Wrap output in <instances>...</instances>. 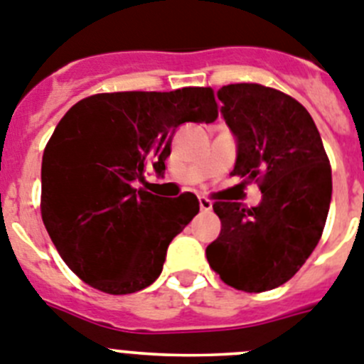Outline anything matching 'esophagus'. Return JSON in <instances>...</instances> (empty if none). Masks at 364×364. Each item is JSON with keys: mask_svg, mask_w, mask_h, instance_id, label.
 <instances>
[{"mask_svg": "<svg viewBox=\"0 0 364 364\" xmlns=\"http://www.w3.org/2000/svg\"><path fill=\"white\" fill-rule=\"evenodd\" d=\"M199 208H201V212H210V210H212V203H210V199L199 198Z\"/></svg>", "mask_w": 364, "mask_h": 364, "instance_id": "1", "label": "esophagus"}]
</instances>
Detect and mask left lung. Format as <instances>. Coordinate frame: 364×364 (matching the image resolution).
<instances>
[{
  "mask_svg": "<svg viewBox=\"0 0 364 364\" xmlns=\"http://www.w3.org/2000/svg\"><path fill=\"white\" fill-rule=\"evenodd\" d=\"M221 114L237 137L234 176L257 183L263 199L248 208L215 201L221 234L206 259L223 283L264 292L296 276L319 243L332 168L309 110L277 88L235 83L218 92Z\"/></svg>",
  "mask_w": 364,
  "mask_h": 364,
  "instance_id": "8db88e82",
  "label": "left lung"
}]
</instances>
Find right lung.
Returning a JSON list of instances; mask_svg holds the SVG:
<instances>
[{
  "instance_id": "right-lung-1",
  "label": "right lung",
  "mask_w": 364,
  "mask_h": 364,
  "mask_svg": "<svg viewBox=\"0 0 364 364\" xmlns=\"http://www.w3.org/2000/svg\"><path fill=\"white\" fill-rule=\"evenodd\" d=\"M215 119L210 87L94 94L61 117L41 163V218L81 281L123 296L158 279L170 241L199 201L190 192L168 201L134 181L146 168L165 172L179 125Z\"/></svg>"
}]
</instances>
